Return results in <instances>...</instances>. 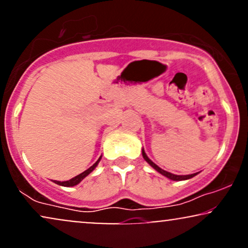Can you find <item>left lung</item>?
Listing matches in <instances>:
<instances>
[{
    "label": "left lung",
    "mask_w": 248,
    "mask_h": 248,
    "mask_svg": "<svg viewBox=\"0 0 248 248\" xmlns=\"http://www.w3.org/2000/svg\"><path fill=\"white\" fill-rule=\"evenodd\" d=\"M142 156H143V158H145L146 161L148 162L149 164H151V166H152L153 168H154L155 170L158 171V172L162 173V175H163V176L168 177V178H169V179H172V180H185V179H189V178H192V177H194L195 175H198V173H192V175H186V176H178V175H173V173H171V172H168V171L163 170V169H161V168H160V167H157L156 164L154 163V162H152L151 160H149L147 155H146V153L143 152V149H142Z\"/></svg>",
    "instance_id": "8db88e82"
}]
</instances>
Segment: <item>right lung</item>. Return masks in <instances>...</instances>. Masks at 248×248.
Listing matches in <instances>:
<instances>
[{
	"label": "right lung",
	"mask_w": 248,
	"mask_h": 248,
	"mask_svg": "<svg viewBox=\"0 0 248 248\" xmlns=\"http://www.w3.org/2000/svg\"><path fill=\"white\" fill-rule=\"evenodd\" d=\"M100 160H101V157H100L99 160H97V161L95 162V163H94L93 166H92L91 168H88L87 170H85L84 172H81V173H80V175H78V176L73 177L72 179H70V180H66V182H56V180H55V183H56V184H59V185L66 186V187H70V186H75V185L79 184V183H80L81 180L85 178V177H86L87 175H90V173L92 172V171H93L94 169H95V167L97 166V163H99Z\"/></svg>",
	"instance_id": "right-lung-1"
}]
</instances>
